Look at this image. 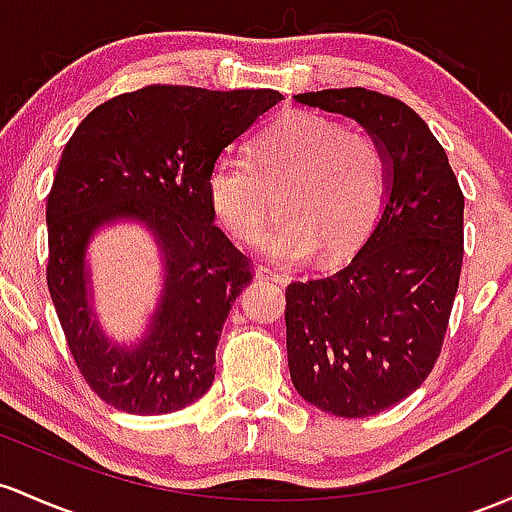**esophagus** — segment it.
I'll return each instance as SVG.
<instances>
[{
	"label": "esophagus",
	"mask_w": 512,
	"mask_h": 512,
	"mask_svg": "<svg viewBox=\"0 0 512 512\" xmlns=\"http://www.w3.org/2000/svg\"><path fill=\"white\" fill-rule=\"evenodd\" d=\"M255 277L262 279V282H279V274L274 272V269H267V267H255Z\"/></svg>",
	"instance_id": "esophagus-1"
}]
</instances>
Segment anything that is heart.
I'll list each match as a JSON object with an SVG mask.
<instances>
[{
	"label": "heart",
	"mask_w": 512,
	"mask_h": 512,
	"mask_svg": "<svg viewBox=\"0 0 512 512\" xmlns=\"http://www.w3.org/2000/svg\"><path fill=\"white\" fill-rule=\"evenodd\" d=\"M265 182H284L282 213L262 238L279 262H306L313 252L338 260L379 221L386 199V155L362 128L308 111H289L267 126L245 155H221L206 177L211 209L233 238L255 243L267 221Z\"/></svg>",
	"instance_id": "obj_1"
}]
</instances>
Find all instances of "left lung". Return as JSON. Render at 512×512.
<instances>
[{
  "instance_id": "left-lung-1",
  "label": "left lung",
  "mask_w": 512,
  "mask_h": 512,
  "mask_svg": "<svg viewBox=\"0 0 512 512\" xmlns=\"http://www.w3.org/2000/svg\"><path fill=\"white\" fill-rule=\"evenodd\" d=\"M342 114L379 140L386 199L345 267L286 286V357L294 389L340 418L396 406L440 355L464 257V196L428 123L362 87L294 97Z\"/></svg>"
}]
</instances>
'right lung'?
Returning a JSON list of instances; mask_svg holds the SVG:
<instances>
[{
  "instance_id": "add662e5",
  "label": "right lung",
  "mask_w": 512,
  "mask_h": 512,
  "mask_svg": "<svg viewBox=\"0 0 512 512\" xmlns=\"http://www.w3.org/2000/svg\"><path fill=\"white\" fill-rule=\"evenodd\" d=\"M284 97L274 89L155 87L97 106L67 140L48 194V289L84 381L123 413L162 415L211 389L230 306L250 262L216 226V157ZM151 233L163 289L136 343L100 328L86 255L101 229Z\"/></svg>"
}]
</instances>
